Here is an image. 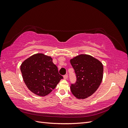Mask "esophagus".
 <instances>
[{
	"label": "esophagus",
	"mask_w": 128,
	"mask_h": 128,
	"mask_svg": "<svg viewBox=\"0 0 128 128\" xmlns=\"http://www.w3.org/2000/svg\"><path fill=\"white\" fill-rule=\"evenodd\" d=\"M64 79H65V80H67V78H68V75L66 74V75H64Z\"/></svg>",
	"instance_id": "1"
}]
</instances>
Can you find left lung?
Here are the masks:
<instances>
[{
	"instance_id": "8db88e82",
	"label": "left lung",
	"mask_w": 128,
	"mask_h": 128,
	"mask_svg": "<svg viewBox=\"0 0 128 128\" xmlns=\"http://www.w3.org/2000/svg\"><path fill=\"white\" fill-rule=\"evenodd\" d=\"M75 70L76 81L71 84L70 89L77 98L84 99L96 91L103 78V65L91 56L80 54L70 60Z\"/></svg>"
}]
</instances>
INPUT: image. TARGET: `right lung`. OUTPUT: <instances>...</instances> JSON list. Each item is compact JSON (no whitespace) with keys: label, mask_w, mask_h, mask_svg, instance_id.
<instances>
[{"label":"right lung","mask_w":128,"mask_h":128,"mask_svg":"<svg viewBox=\"0 0 128 128\" xmlns=\"http://www.w3.org/2000/svg\"><path fill=\"white\" fill-rule=\"evenodd\" d=\"M20 69L27 88L39 96L48 94L64 78L59 74L52 58L42 53L28 58L23 62Z\"/></svg>","instance_id":"obj_1"}]
</instances>
